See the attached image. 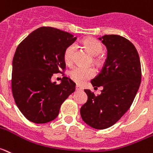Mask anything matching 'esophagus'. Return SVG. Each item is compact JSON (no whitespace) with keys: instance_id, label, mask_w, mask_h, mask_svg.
<instances>
[{"instance_id":"esophagus-1","label":"esophagus","mask_w":153,"mask_h":153,"mask_svg":"<svg viewBox=\"0 0 153 153\" xmlns=\"http://www.w3.org/2000/svg\"><path fill=\"white\" fill-rule=\"evenodd\" d=\"M82 90H83V87L81 86L78 85V84L76 86V91H82Z\"/></svg>"}]
</instances>
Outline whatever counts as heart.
Returning <instances> with one entry per match:
<instances>
[{
	"label": "heart",
	"mask_w": 153,
	"mask_h": 153,
	"mask_svg": "<svg viewBox=\"0 0 153 153\" xmlns=\"http://www.w3.org/2000/svg\"><path fill=\"white\" fill-rule=\"evenodd\" d=\"M83 44L94 56L100 54L103 50L101 43L94 38H87L83 41ZM76 49L75 44H71L67 46L63 53L64 61L67 64H71L74 62V52ZM96 62H100V59L97 56L94 57ZM95 75V70L93 67H83V66H75L72 68L69 72L70 79L76 83L82 84L87 80L92 78Z\"/></svg>",
	"instance_id": "heart-1"
}]
</instances>
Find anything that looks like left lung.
<instances>
[{"label": "left lung", "mask_w": 153, "mask_h": 153, "mask_svg": "<svg viewBox=\"0 0 153 153\" xmlns=\"http://www.w3.org/2000/svg\"><path fill=\"white\" fill-rule=\"evenodd\" d=\"M108 49V57L102 70L91 83L94 89L102 87L95 95L84 90L87 100L80 108L86 124L96 129L111 127L128 110L135 99L142 79L139 53L127 39L117 35L99 38Z\"/></svg>", "instance_id": "8db88e82"}]
</instances>
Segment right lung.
Instances as JSON below:
<instances>
[{
  "label": "right lung",
  "instance_id": "add662e5",
  "mask_svg": "<svg viewBox=\"0 0 153 153\" xmlns=\"http://www.w3.org/2000/svg\"><path fill=\"white\" fill-rule=\"evenodd\" d=\"M76 39L58 28L41 27L17 47L11 89L17 106L28 121L43 124L54 120L61 104L75 91L76 83L67 76L59 84L51 79L54 74L66 70L64 51Z\"/></svg>",
  "mask_w": 153,
  "mask_h": 153
}]
</instances>
